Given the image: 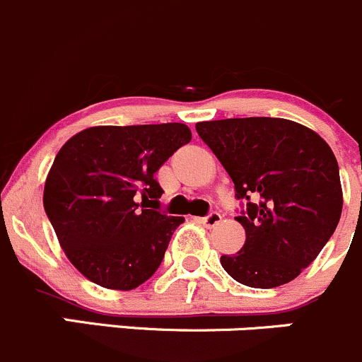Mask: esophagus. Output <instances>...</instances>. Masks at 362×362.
Instances as JSON below:
<instances>
[{
	"label": "esophagus",
	"instance_id": "1",
	"mask_svg": "<svg viewBox=\"0 0 362 362\" xmlns=\"http://www.w3.org/2000/svg\"><path fill=\"white\" fill-rule=\"evenodd\" d=\"M221 218H222L221 214H217V211H211L210 215H206V217H203V218H198V221L202 222L203 226H206V228H214V226H217L218 222H221Z\"/></svg>",
	"mask_w": 362,
	"mask_h": 362
}]
</instances>
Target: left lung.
<instances>
[{"label": "left lung", "instance_id": "obj_1", "mask_svg": "<svg viewBox=\"0 0 362 362\" xmlns=\"http://www.w3.org/2000/svg\"><path fill=\"white\" fill-rule=\"evenodd\" d=\"M247 208L242 250L222 255L236 282L272 289L294 280L319 255L343 208L338 163L313 129L287 119L245 117L196 124ZM250 199H255L252 204Z\"/></svg>", "mask_w": 362, "mask_h": 362}]
</instances>
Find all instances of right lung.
<instances>
[{
  "label": "right lung",
  "mask_w": 362,
  "mask_h": 362,
  "mask_svg": "<svg viewBox=\"0 0 362 362\" xmlns=\"http://www.w3.org/2000/svg\"><path fill=\"white\" fill-rule=\"evenodd\" d=\"M191 138L180 122L94 126L61 147L43 208L61 249L87 280L133 291L154 275L184 222L152 210L163 194L154 173Z\"/></svg>",
  "instance_id": "right-lung-1"
}]
</instances>
